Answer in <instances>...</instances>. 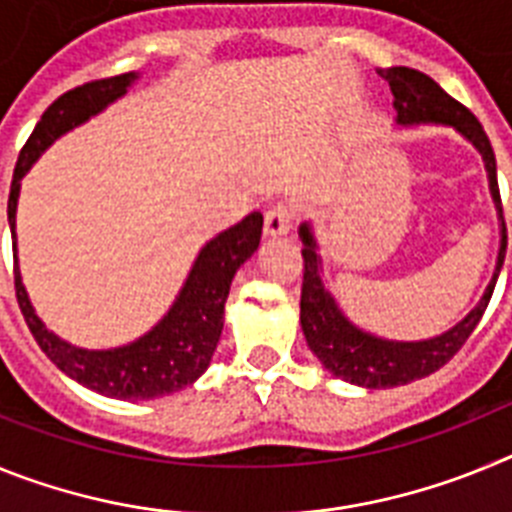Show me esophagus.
<instances>
[{
  "label": "esophagus",
  "mask_w": 512,
  "mask_h": 512,
  "mask_svg": "<svg viewBox=\"0 0 512 512\" xmlns=\"http://www.w3.org/2000/svg\"><path fill=\"white\" fill-rule=\"evenodd\" d=\"M292 220H295V212H292V207L284 205V202L271 205L269 210H266V217H264L266 235L289 233V228H292Z\"/></svg>",
  "instance_id": "34e87169"
}]
</instances>
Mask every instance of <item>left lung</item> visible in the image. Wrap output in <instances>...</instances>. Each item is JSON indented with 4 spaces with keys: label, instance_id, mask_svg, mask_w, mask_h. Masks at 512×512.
Here are the masks:
<instances>
[{
    "label": "left lung",
    "instance_id": "left-lung-1",
    "mask_svg": "<svg viewBox=\"0 0 512 512\" xmlns=\"http://www.w3.org/2000/svg\"><path fill=\"white\" fill-rule=\"evenodd\" d=\"M379 76L390 84L392 97H395L392 104H395L397 112V125H420V122L449 125L482 153L492 200H495L497 217H500V251H497V264L485 295L469 310L467 318L459 320L454 328H449L441 336L428 338V341H390V338L372 336V333L356 328L343 315L338 302L325 289L323 277H320L323 261H320L312 225H300L302 259H305L300 323L307 346L333 377L359 384V387H369V390H387V387L410 384L415 379L438 372L446 361H451V356L467 343L472 330L485 315L500 269H503L505 248H508V230H505L503 205H500V189H497L495 151H492L490 138H487L477 117L464 104L443 92L431 76L420 74V71L408 69V66H392V69H379Z\"/></svg>",
    "mask_w": 512,
    "mask_h": 512
}]
</instances>
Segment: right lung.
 I'll return each instance as SVG.
<instances>
[{"label":"right lung","instance_id":"add662e5","mask_svg":"<svg viewBox=\"0 0 512 512\" xmlns=\"http://www.w3.org/2000/svg\"><path fill=\"white\" fill-rule=\"evenodd\" d=\"M135 79L138 74L130 71V74L110 76V79L89 81V84H81V87L61 94L43 112L33 135L22 146L7 202L12 251H15V295L27 328L45 351V356L63 374H69L71 379L89 390L115 397V400H153V397L171 395L205 374L217 341H220V333H223V312L230 282L243 261L251 259L253 251L259 248L261 228H264V215L251 212L241 223H235L233 228L223 230L212 241H207L200 256L194 259L187 282L179 289L169 312L148 330L146 336L135 338L128 346L89 351V348L71 346L58 338L53 330L45 328L33 302L27 297L20 266H17L15 215L22 176L30 171V166L38 161L40 153L51 146L53 140L74 130L81 122H87L89 117L99 115L107 104L128 92Z\"/></svg>","mask_w":512,"mask_h":512}]
</instances>
